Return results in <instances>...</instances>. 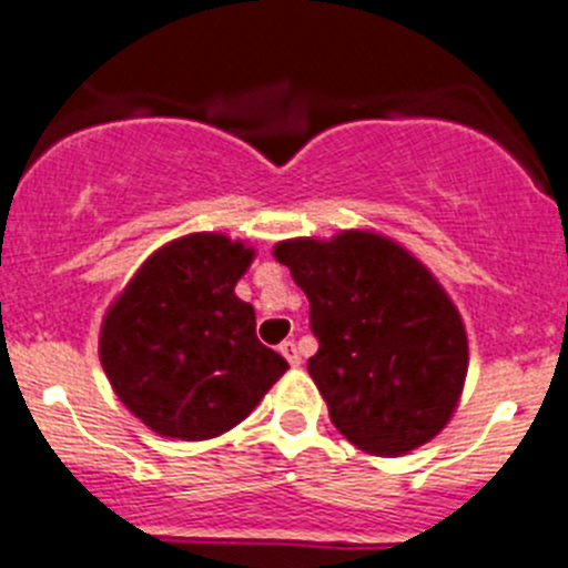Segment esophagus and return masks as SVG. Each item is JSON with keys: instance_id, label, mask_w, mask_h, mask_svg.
<instances>
[{"instance_id": "obj_1", "label": "esophagus", "mask_w": 568, "mask_h": 568, "mask_svg": "<svg viewBox=\"0 0 568 568\" xmlns=\"http://www.w3.org/2000/svg\"><path fill=\"white\" fill-rule=\"evenodd\" d=\"M280 354L288 359V365H294V367L300 365V347H296L294 339H285L283 345H280Z\"/></svg>"}]
</instances>
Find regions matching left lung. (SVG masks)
I'll use <instances>...</instances> for the list:
<instances>
[{
    "instance_id": "left-lung-1",
    "label": "left lung",
    "mask_w": 568,
    "mask_h": 568,
    "mask_svg": "<svg viewBox=\"0 0 568 568\" xmlns=\"http://www.w3.org/2000/svg\"><path fill=\"white\" fill-rule=\"evenodd\" d=\"M274 257L308 296L320 342L308 373L336 430L376 456L430 442L456 410L469 362L462 316L433 274L371 232L285 240Z\"/></svg>"
}]
</instances>
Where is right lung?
Masks as SVG:
<instances>
[{"label":"right lung","instance_id":"right-lung-1","mask_svg":"<svg viewBox=\"0 0 568 568\" xmlns=\"http://www.w3.org/2000/svg\"><path fill=\"white\" fill-rule=\"evenodd\" d=\"M252 248L189 234L158 248L106 311L101 365L119 398L161 436L203 442L257 407L288 362L257 339L234 296Z\"/></svg>","mask_w":568,"mask_h":568}]
</instances>
